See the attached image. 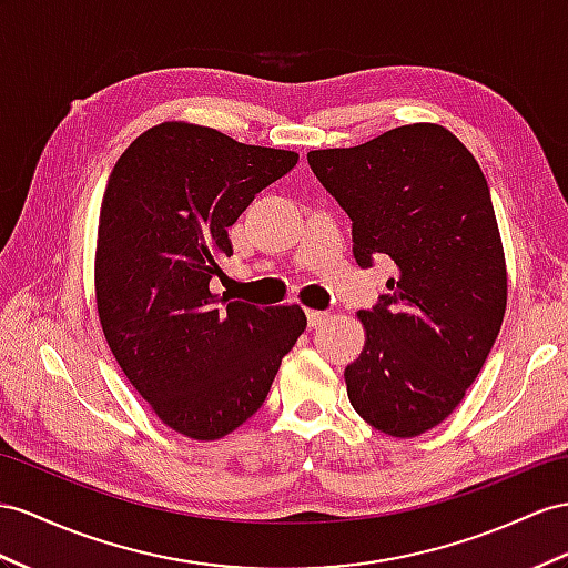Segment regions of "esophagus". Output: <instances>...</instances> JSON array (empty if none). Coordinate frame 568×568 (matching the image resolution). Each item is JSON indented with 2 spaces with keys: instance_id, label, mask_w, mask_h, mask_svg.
<instances>
[{
  "instance_id": "obj_1",
  "label": "esophagus",
  "mask_w": 568,
  "mask_h": 568,
  "mask_svg": "<svg viewBox=\"0 0 568 568\" xmlns=\"http://www.w3.org/2000/svg\"><path fill=\"white\" fill-rule=\"evenodd\" d=\"M328 318V312H318V310H307V324H310V328H316V326H322L324 322Z\"/></svg>"
}]
</instances>
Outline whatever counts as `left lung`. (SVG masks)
<instances>
[{"mask_svg":"<svg viewBox=\"0 0 568 568\" xmlns=\"http://www.w3.org/2000/svg\"><path fill=\"white\" fill-rule=\"evenodd\" d=\"M312 172L353 221V254L396 264L365 347L345 367L357 415L417 436L458 408L506 312V261L489 186L446 126H396L353 149L310 151Z\"/></svg>","mask_w":568,"mask_h":568,"instance_id":"left-lung-1","label":"left lung"}]
</instances>
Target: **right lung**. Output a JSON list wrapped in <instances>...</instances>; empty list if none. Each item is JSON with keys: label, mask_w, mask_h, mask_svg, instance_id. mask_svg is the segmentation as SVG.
I'll return each mask as SVG.
<instances>
[{"label": "right lung", "mask_w": 568, "mask_h": 568, "mask_svg": "<svg viewBox=\"0 0 568 568\" xmlns=\"http://www.w3.org/2000/svg\"><path fill=\"white\" fill-rule=\"evenodd\" d=\"M211 126L163 122L132 141L100 206L95 302L110 351L163 423L215 442L264 405L307 328L300 304L256 307L211 293L227 227L297 165Z\"/></svg>", "instance_id": "add662e5"}]
</instances>
